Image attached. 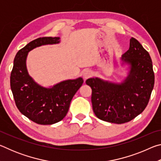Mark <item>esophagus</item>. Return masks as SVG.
Instances as JSON below:
<instances>
[{"instance_id": "esophagus-1", "label": "esophagus", "mask_w": 161, "mask_h": 161, "mask_svg": "<svg viewBox=\"0 0 161 161\" xmlns=\"http://www.w3.org/2000/svg\"><path fill=\"white\" fill-rule=\"evenodd\" d=\"M92 75V72L90 69H85L83 72V77L84 79H88Z\"/></svg>"}]
</instances>
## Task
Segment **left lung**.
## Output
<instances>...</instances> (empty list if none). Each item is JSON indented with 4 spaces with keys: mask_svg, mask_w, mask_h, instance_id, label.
I'll list each match as a JSON object with an SVG mask.
<instances>
[{
    "mask_svg": "<svg viewBox=\"0 0 161 161\" xmlns=\"http://www.w3.org/2000/svg\"><path fill=\"white\" fill-rule=\"evenodd\" d=\"M127 75L121 82L92 77L86 84L91 86L94 113L102 121L117 124L131 121L145 109L154 86L155 76L149 53L131 37L129 50L120 58Z\"/></svg>",
    "mask_w": 161,
    "mask_h": 161,
    "instance_id": "1",
    "label": "left lung"
}]
</instances>
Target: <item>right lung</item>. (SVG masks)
Returning a JSON list of instances; mask_svg holds the SVG:
<instances>
[{
  "instance_id": "right-lung-1",
  "label": "right lung",
  "mask_w": 161,
  "mask_h": 161,
  "mask_svg": "<svg viewBox=\"0 0 161 161\" xmlns=\"http://www.w3.org/2000/svg\"><path fill=\"white\" fill-rule=\"evenodd\" d=\"M59 42V37L37 38L19 50L13 62L10 88L15 104L21 114L38 124L52 125L63 119L73 97L84 82L80 77L45 87L29 75L26 65L29 52L40 46Z\"/></svg>"
}]
</instances>
